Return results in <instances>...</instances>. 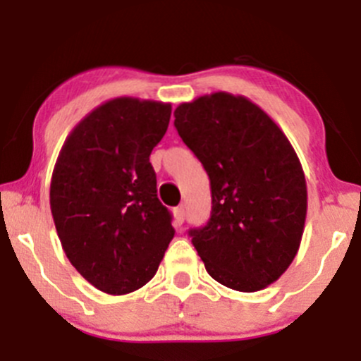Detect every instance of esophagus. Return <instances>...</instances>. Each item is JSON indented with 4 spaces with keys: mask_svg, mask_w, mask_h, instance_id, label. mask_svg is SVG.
Returning a JSON list of instances; mask_svg holds the SVG:
<instances>
[{
    "mask_svg": "<svg viewBox=\"0 0 361 361\" xmlns=\"http://www.w3.org/2000/svg\"><path fill=\"white\" fill-rule=\"evenodd\" d=\"M174 221H176V224L185 223V207L183 205H180V207L174 209Z\"/></svg>",
    "mask_w": 361,
    "mask_h": 361,
    "instance_id": "1",
    "label": "esophagus"
}]
</instances>
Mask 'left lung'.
I'll return each mask as SVG.
<instances>
[{
    "label": "left lung",
    "mask_w": 361,
    "mask_h": 361,
    "mask_svg": "<svg viewBox=\"0 0 361 361\" xmlns=\"http://www.w3.org/2000/svg\"><path fill=\"white\" fill-rule=\"evenodd\" d=\"M174 118L211 180V217L188 231L193 247L217 283L264 290L290 267L303 235L307 183L295 149L243 96H202Z\"/></svg>",
    "instance_id": "1"
}]
</instances>
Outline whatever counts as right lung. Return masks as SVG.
Instances as JSON below:
<instances>
[{"mask_svg":"<svg viewBox=\"0 0 361 361\" xmlns=\"http://www.w3.org/2000/svg\"><path fill=\"white\" fill-rule=\"evenodd\" d=\"M169 118L164 102H104L71 130L54 166L49 204L63 250L108 295L147 284L174 236L149 161Z\"/></svg>","mask_w":361,"mask_h":361,"instance_id":"right-lung-1","label":"right lung"}]
</instances>
